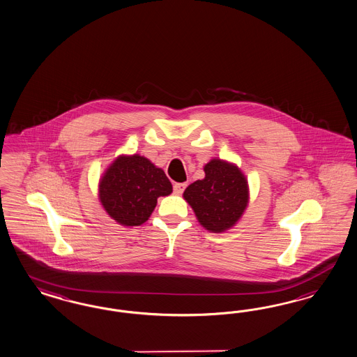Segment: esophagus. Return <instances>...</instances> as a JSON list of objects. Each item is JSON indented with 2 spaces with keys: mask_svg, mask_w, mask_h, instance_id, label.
I'll return each instance as SVG.
<instances>
[{
  "mask_svg": "<svg viewBox=\"0 0 357 357\" xmlns=\"http://www.w3.org/2000/svg\"><path fill=\"white\" fill-rule=\"evenodd\" d=\"M185 187H187V183H175L174 187H172L174 188V194L175 195H182L185 190Z\"/></svg>",
  "mask_w": 357,
  "mask_h": 357,
  "instance_id": "34e87169",
  "label": "esophagus"
}]
</instances>
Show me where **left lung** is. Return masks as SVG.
<instances>
[{"instance_id": "8db88e82", "label": "left lung", "mask_w": 357, "mask_h": 357, "mask_svg": "<svg viewBox=\"0 0 357 357\" xmlns=\"http://www.w3.org/2000/svg\"><path fill=\"white\" fill-rule=\"evenodd\" d=\"M206 178L185 188V200L199 222L219 234L234 227L248 204V182L234 165L212 160L204 166Z\"/></svg>"}]
</instances>
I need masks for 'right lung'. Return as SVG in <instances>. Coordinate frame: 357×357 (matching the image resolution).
I'll list each match as a JSON object with an SVG mask.
<instances>
[{
  "label": "right lung",
  "instance_id": "right-lung-1",
  "mask_svg": "<svg viewBox=\"0 0 357 357\" xmlns=\"http://www.w3.org/2000/svg\"><path fill=\"white\" fill-rule=\"evenodd\" d=\"M172 192V183L163 170L138 154L117 158L100 182L102 207L112 219L126 227L146 222L157 199Z\"/></svg>",
  "mask_w": 357,
  "mask_h": 357
}]
</instances>
